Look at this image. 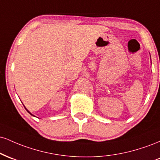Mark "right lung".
<instances>
[{
  "instance_id": "add662e5",
  "label": "right lung",
  "mask_w": 160,
  "mask_h": 160,
  "mask_svg": "<svg viewBox=\"0 0 160 160\" xmlns=\"http://www.w3.org/2000/svg\"><path fill=\"white\" fill-rule=\"evenodd\" d=\"M25 109H26V108H25ZM26 110H27V109H26ZM27 111H28V110H27ZM28 113H30V112H29L28 111ZM31 114H32V113H31Z\"/></svg>"
}]
</instances>
